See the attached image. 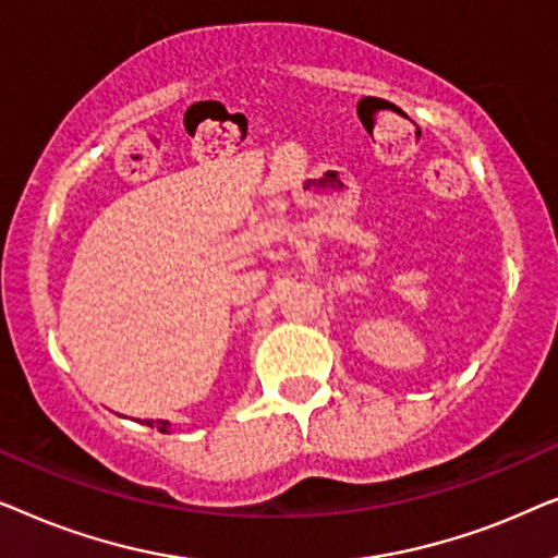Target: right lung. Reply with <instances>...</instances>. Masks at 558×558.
<instances>
[{
    "mask_svg": "<svg viewBox=\"0 0 558 558\" xmlns=\"http://www.w3.org/2000/svg\"><path fill=\"white\" fill-rule=\"evenodd\" d=\"M147 426H157L159 432H170V422H165V418H159V422H151V418H147Z\"/></svg>",
    "mask_w": 558,
    "mask_h": 558,
    "instance_id": "1",
    "label": "right lung"
}]
</instances>
